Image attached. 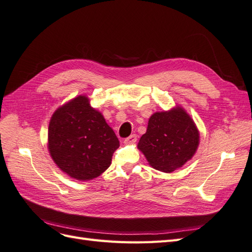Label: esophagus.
<instances>
[{
	"instance_id": "34e87169",
	"label": "esophagus",
	"mask_w": 252,
	"mask_h": 252,
	"mask_svg": "<svg viewBox=\"0 0 252 252\" xmlns=\"http://www.w3.org/2000/svg\"><path fill=\"white\" fill-rule=\"evenodd\" d=\"M136 142V135L135 134H131L130 136H128V138H126L124 140V144L126 145H131V144H134Z\"/></svg>"
}]
</instances>
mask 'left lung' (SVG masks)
Returning <instances> with one entry per match:
<instances>
[{"mask_svg":"<svg viewBox=\"0 0 252 252\" xmlns=\"http://www.w3.org/2000/svg\"><path fill=\"white\" fill-rule=\"evenodd\" d=\"M199 144L200 131L194 121L182 106L175 105L152 114L138 148L152 168L170 173L192 158Z\"/></svg>","mask_w":252,"mask_h":252,"instance_id":"obj_1","label":"left lung"}]
</instances>
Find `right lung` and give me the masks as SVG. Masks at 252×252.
I'll return each instance as SVG.
<instances>
[{"label": "right lung", "mask_w": 252, "mask_h": 252, "mask_svg": "<svg viewBox=\"0 0 252 252\" xmlns=\"http://www.w3.org/2000/svg\"><path fill=\"white\" fill-rule=\"evenodd\" d=\"M47 146L59 168L83 182L108 168L120 142L103 114L91 107L89 97L78 95L53 112Z\"/></svg>", "instance_id": "1"}]
</instances>
